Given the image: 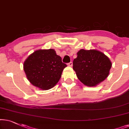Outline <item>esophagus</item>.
Wrapping results in <instances>:
<instances>
[{
	"label": "esophagus",
	"instance_id": "1",
	"mask_svg": "<svg viewBox=\"0 0 129 129\" xmlns=\"http://www.w3.org/2000/svg\"><path fill=\"white\" fill-rule=\"evenodd\" d=\"M68 66H70V67H72V66H73V62H70V63H68Z\"/></svg>",
	"mask_w": 129,
	"mask_h": 129
}]
</instances>
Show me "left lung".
Instances as JSON below:
<instances>
[{
  "instance_id": "obj_1",
  "label": "left lung",
  "mask_w": 129,
  "mask_h": 129,
  "mask_svg": "<svg viewBox=\"0 0 129 129\" xmlns=\"http://www.w3.org/2000/svg\"><path fill=\"white\" fill-rule=\"evenodd\" d=\"M112 63L104 53L95 49H80L73 61V70L83 84L94 87L103 81L110 74Z\"/></svg>"
}]
</instances>
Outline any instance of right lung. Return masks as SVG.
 I'll use <instances>...</instances> for the list:
<instances>
[{
    "instance_id": "right-lung-1",
    "label": "right lung",
    "mask_w": 129,
    "mask_h": 129,
    "mask_svg": "<svg viewBox=\"0 0 129 129\" xmlns=\"http://www.w3.org/2000/svg\"><path fill=\"white\" fill-rule=\"evenodd\" d=\"M67 67L53 49H38L27 57L23 70L27 80L34 86L48 90L55 85Z\"/></svg>"
}]
</instances>
